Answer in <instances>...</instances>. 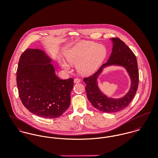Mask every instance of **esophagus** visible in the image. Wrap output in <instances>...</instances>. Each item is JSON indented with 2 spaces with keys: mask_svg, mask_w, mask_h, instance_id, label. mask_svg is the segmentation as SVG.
<instances>
[{
  "mask_svg": "<svg viewBox=\"0 0 158 158\" xmlns=\"http://www.w3.org/2000/svg\"><path fill=\"white\" fill-rule=\"evenodd\" d=\"M80 81H81L80 79H79V78H78L74 79V82H75V83H80Z\"/></svg>",
  "mask_w": 158,
  "mask_h": 158,
  "instance_id": "1",
  "label": "esophagus"
}]
</instances>
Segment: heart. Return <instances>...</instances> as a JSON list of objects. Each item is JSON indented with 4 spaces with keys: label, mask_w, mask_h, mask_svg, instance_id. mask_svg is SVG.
I'll use <instances>...</instances> for the list:
<instances>
[{
    "label": "heart",
    "mask_w": 158,
    "mask_h": 158,
    "mask_svg": "<svg viewBox=\"0 0 158 158\" xmlns=\"http://www.w3.org/2000/svg\"><path fill=\"white\" fill-rule=\"evenodd\" d=\"M106 55V50L102 45L94 42H83L71 48L65 53V58L72 66L77 65L78 71L82 75H89L94 72ZM67 70L69 68L63 63Z\"/></svg>",
    "instance_id": "b5f03b06"
}]
</instances>
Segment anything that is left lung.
<instances>
[{"label": "left lung", "mask_w": 158, "mask_h": 158, "mask_svg": "<svg viewBox=\"0 0 158 158\" xmlns=\"http://www.w3.org/2000/svg\"><path fill=\"white\" fill-rule=\"evenodd\" d=\"M113 51L108 61L103 64L97 72L83 81L86 85L87 97L92 106L103 113H113L127 108L133 99L139 85V70L135 55L133 51L118 38H113ZM112 64L121 65L127 69L132 79L131 88L128 94L119 99L107 98L99 90L96 80L104 66Z\"/></svg>", "instance_id": "1"}]
</instances>
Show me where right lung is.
<instances>
[{"label": "right lung", "mask_w": 158, "mask_h": 158, "mask_svg": "<svg viewBox=\"0 0 158 158\" xmlns=\"http://www.w3.org/2000/svg\"><path fill=\"white\" fill-rule=\"evenodd\" d=\"M50 61L42 50L27 48L19 58L16 81L26 109L36 115L53 118L69 107L73 79L58 77Z\"/></svg>", "instance_id": "right-lung-1"}]
</instances>
